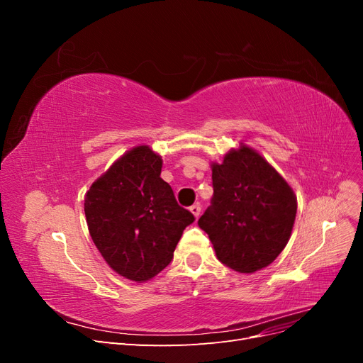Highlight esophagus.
<instances>
[{
	"instance_id": "34e87169",
	"label": "esophagus",
	"mask_w": 363,
	"mask_h": 363,
	"mask_svg": "<svg viewBox=\"0 0 363 363\" xmlns=\"http://www.w3.org/2000/svg\"><path fill=\"white\" fill-rule=\"evenodd\" d=\"M189 211L192 212V215L195 216V218H199L200 216V212H201V206L196 203V204H192L191 207H189Z\"/></svg>"
}]
</instances>
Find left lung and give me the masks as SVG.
I'll use <instances>...</instances> for the list:
<instances>
[{
	"label": "left lung",
	"instance_id": "8db88e82",
	"mask_svg": "<svg viewBox=\"0 0 363 363\" xmlns=\"http://www.w3.org/2000/svg\"><path fill=\"white\" fill-rule=\"evenodd\" d=\"M213 196L199 219L216 257L238 272L268 267L286 247L296 213L291 186L255 150H232L212 164Z\"/></svg>",
	"mask_w": 363,
	"mask_h": 363
}]
</instances>
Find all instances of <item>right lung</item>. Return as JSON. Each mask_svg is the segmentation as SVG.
Returning a JSON list of instances; mask_svg holds the SVG:
<instances>
[{"label": "right lung", "mask_w": 363, "mask_h": 363, "mask_svg": "<svg viewBox=\"0 0 363 363\" xmlns=\"http://www.w3.org/2000/svg\"><path fill=\"white\" fill-rule=\"evenodd\" d=\"M162 159L140 145L116 160L84 196L95 247L121 276L145 281L167 268L195 216L160 179Z\"/></svg>", "instance_id": "1"}]
</instances>
